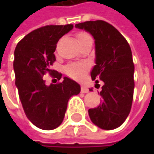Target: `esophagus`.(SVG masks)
<instances>
[{"mask_svg":"<svg viewBox=\"0 0 154 154\" xmlns=\"http://www.w3.org/2000/svg\"><path fill=\"white\" fill-rule=\"evenodd\" d=\"M81 92H82V93H85V94H86V93H88V92H89V89H88L86 86H85V85H82V86H81Z\"/></svg>","mask_w":154,"mask_h":154,"instance_id":"esophagus-1","label":"esophagus"}]
</instances>
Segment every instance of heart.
Segmentation results:
<instances>
[{
    "label": "heart",
    "mask_w": 154,
    "mask_h": 154,
    "mask_svg": "<svg viewBox=\"0 0 154 154\" xmlns=\"http://www.w3.org/2000/svg\"><path fill=\"white\" fill-rule=\"evenodd\" d=\"M91 37L88 34L86 33H79L77 35V41H83L86 38ZM88 69V65L85 63H79V64H70L67 66L66 68V73L73 78H81L84 76V74L87 71Z\"/></svg>",
    "instance_id": "heart-1"
}]
</instances>
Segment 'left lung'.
<instances>
[{
	"instance_id": "left-lung-1",
	"label": "left lung",
	"mask_w": 154,
	"mask_h": 154,
	"mask_svg": "<svg viewBox=\"0 0 154 154\" xmlns=\"http://www.w3.org/2000/svg\"><path fill=\"white\" fill-rule=\"evenodd\" d=\"M75 26L94 38L95 65L91 77L103 82L102 103L88 109L90 119L102 129H115L128 118L133 102L135 66L130 46L113 26L103 20L86 21Z\"/></svg>"
}]
</instances>
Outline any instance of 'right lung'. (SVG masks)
<instances>
[{"mask_svg":"<svg viewBox=\"0 0 154 154\" xmlns=\"http://www.w3.org/2000/svg\"><path fill=\"white\" fill-rule=\"evenodd\" d=\"M73 25L45 26L26 35L16 46L13 69L16 86L27 119L37 128L51 130L63 121L68 102L80 93L76 81L63 77L60 83L45 85L43 77L49 73L60 80L62 75L51 69L56 60L58 41Z\"/></svg>","mask_w":154,"mask_h":154,"instance_id":"1","label":"right lung"}]
</instances>
